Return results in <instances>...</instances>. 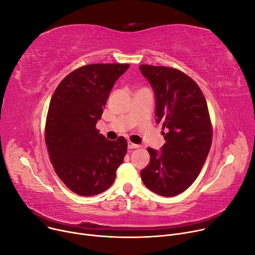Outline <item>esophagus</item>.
Masks as SVG:
<instances>
[{"instance_id":"34e87169","label":"esophagus","mask_w":255,"mask_h":255,"mask_svg":"<svg viewBox=\"0 0 255 255\" xmlns=\"http://www.w3.org/2000/svg\"><path fill=\"white\" fill-rule=\"evenodd\" d=\"M128 149H135V148H139L140 145H136V144H134L132 142H128Z\"/></svg>"}]
</instances>
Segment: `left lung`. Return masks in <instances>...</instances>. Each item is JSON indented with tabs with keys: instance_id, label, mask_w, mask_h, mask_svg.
Listing matches in <instances>:
<instances>
[{
	"instance_id": "1",
	"label": "left lung",
	"mask_w": 255,
	"mask_h": 255,
	"mask_svg": "<svg viewBox=\"0 0 255 255\" xmlns=\"http://www.w3.org/2000/svg\"><path fill=\"white\" fill-rule=\"evenodd\" d=\"M156 98L157 123L162 122L166 143L141 170L144 185L164 197L177 196L197 179L212 141V125L199 86L183 71L165 66L140 65Z\"/></svg>"
}]
</instances>
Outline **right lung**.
Here are the masks:
<instances>
[{
  "instance_id": "add662e5",
  "label": "right lung",
  "mask_w": 255,
  "mask_h": 255,
  "mask_svg": "<svg viewBox=\"0 0 255 255\" xmlns=\"http://www.w3.org/2000/svg\"><path fill=\"white\" fill-rule=\"evenodd\" d=\"M129 64H89L66 75L49 105L45 140L59 179L81 196L106 191L128 151L124 136L109 141L97 129L111 89Z\"/></svg>"
}]
</instances>
